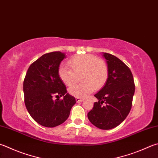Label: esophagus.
<instances>
[{
    "instance_id": "obj_1",
    "label": "esophagus",
    "mask_w": 158,
    "mask_h": 158,
    "mask_svg": "<svg viewBox=\"0 0 158 158\" xmlns=\"http://www.w3.org/2000/svg\"><path fill=\"white\" fill-rule=\"evenodd\" d=\"M76 102H82L84 100L80 99V98H76Z\"/></svg>"
}]
</instances>
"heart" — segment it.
Here are the masks:
<instances>
[{"instance_id":"obj_1","label":"heart","mask_w":158,"mask_h":158,"mask_svg":"<svg viewBox=\"0 0 158 158\" xmlns=\"http://www.w3.org/2000/svg\"><path fill=\"white\" fill-rule=\"evenodd\" d=\"M71 70L60 67L58 71V78L67 86H71L80 76L82 82L72 86L69 93L76 98H84L91 94L95 89L102 88L108 80L109 69L106 62L91 54L73 56L67 62Z\"/></svg>"}]
</instances>
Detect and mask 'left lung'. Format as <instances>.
Instances as JSON below:
<instances>
[{
    "mask_svg": "<svg viewBox=\"0 0 158 158\" xmlns=\"http://www.w3.org/2000/svg\"><path fill=\"white\" fill-rule=\"evenodd\" d=\"M109 78L102 89L94 95L98 100L88 113L89 121L101 129H111L125 120L132 106L135 85L130 69L120 59L104 53Z\"/></svg>",
    "mask_w": 158,
    "mask_h": 158,
    "instance_id": "left-lung-1",
    "label": "left lung"
}]
</instances>
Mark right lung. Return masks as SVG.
<instances>
[{
	"instance_id": "add662e5",
	"label": "right lung",
	"mask_w": 158,
	"mask_h": 158,
	"mask_svg": "<svg viewBox=\"0 0 158 158\" xmlns=\"http://www.w3.org/2000/svg\"><path fill=\"white\" fill-rule=\"evenodd\" d=\"M64 58L65 54L60 52L45 53L29 66L24 79L26 108L36 123L45 127L63 123L76 102L58 78L59 66ZM54 96H63L64 99L54 101Z\"/></svg>"
}]
</instances>
